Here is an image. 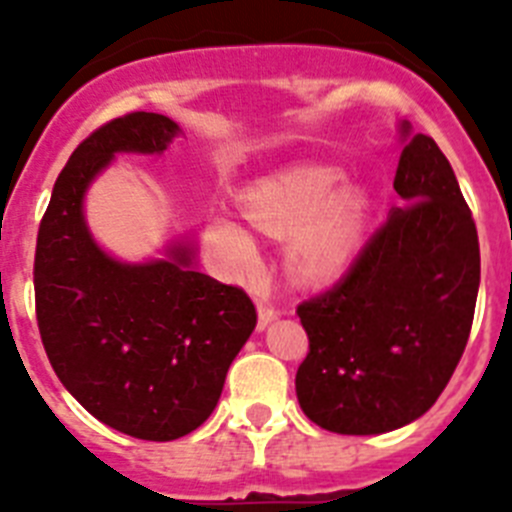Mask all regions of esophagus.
I'll list each match as a JSON object with an SVG mask.
<instances>
[{
  "label": "esophagus",
  "mask_w": 512,
  "mask_h": 512,
  "mask_svg": "<svg viewBox=\"0 0 512 512\" xmlns=\"http://www.w3.org/2000/svg\"><path fill=\"white\" fill-rule=\"evenodd\" d=\"M279 318V310L274 305H271V302H266V300H261L259 302V330H264V328H269L271 323H274V320Z\"/></svg>",
  "instance_id": "obj_1"
}]
</instances>
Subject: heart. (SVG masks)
<instances>
[{
	"mask_svg": "<svg viewBox=\"0 0 512 512\" xmlns=\"http://www.w3.org/2000/svg\"><path fill=\"white\" fill-rule=\"evenodd\" d=\"M338 182V171L307 166L246 194L248 217L256 228L274 238L295 235L289 264L305 282H325L341 274L354 259L364 233V192L343 187L336 193ZM207 238L238 277H253L261 269L259 246L246 225L233 217H212Z\"/></svg>",
	"mask_w": 512,
	"mask_h": 512,
	"instance_id": "obj_1",
	"label": "heart"
}]
</instances>
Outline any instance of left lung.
Masks as SVG:
<instances>
[{
	"label": "left lung",
	"mask_w": 512,
	"mask_h": 512,
	"mask_svg": "<svg viewBox=\"0 0 512 512\" xmlns=\"http://www.w3.org/2000/svg\"><path fill=\"white\" fill-rule=\"evenodd\" d=\"M400 135V207L336 287L297 307L310 338L297 400L312 423L343 436L395 431L431 410L477 305V228L454 169L408 122Z\"/></svg>",
	"instance_id": "1"
}]
</instances>
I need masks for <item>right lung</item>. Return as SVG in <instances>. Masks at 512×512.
Masks as SVG:
<instances>
[{
    "instance_id": "right-lung-1",
    "label": "right lung",
    "mask_w": 512,
    "mask_h": 512,
    "mask_svg": "<svg viewBox=\"0 0 512 512\" xmlns=\"http://www.w3.org/2000/svg\"><path fill=\"white\" fill-rule=\"evenodd\" d=\"M176 135L166 115L130 112L81 140L35 246V312L53 372L94 418L143 441L200 428L256 328L251 297L197 271L192 243L125 264L89 233L84 194L115 153H164Z\"/></svg>"
}]
</instances>
